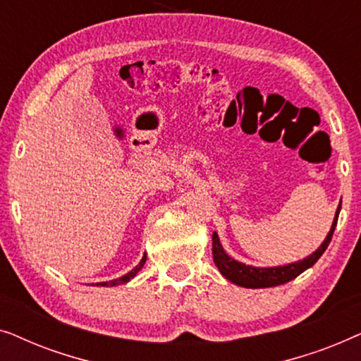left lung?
Masks as SVG:
<instances>
[{
  "label": "left lung",
  "mask_w": 361,
  "mask_h": 361,
  "mask_svg": "<svg viewBox=\"0 0 361 361\" xmlns=\"http://www.w3.org/2000/svg\"><path fill=\"white\" fill-rule=\"evenodd\" d=\"M340 209H342V202H340L337 207V212H335V216H334V224L330 226V231L327 233V236H325L324 243L320 245L312 255H309L307 258L294 261V263H289L284 266H269V268H259V266L245 264L241 263V261H236L235 258H231L230 255H226V251L220 243L219 235H216V231H214V236H212V253H214V263L216 264V268H219L220 273L224 274L230 283L241 286V288L261 289V288H274V286L289 283V281L298 278L300 273H304L305 269H309L310 266L317 263V259L324 255V251L327 250L330 240H332L335 226H337Z\"/></svg>",
  "instance_id": "8db88e82"
}]
</instances>
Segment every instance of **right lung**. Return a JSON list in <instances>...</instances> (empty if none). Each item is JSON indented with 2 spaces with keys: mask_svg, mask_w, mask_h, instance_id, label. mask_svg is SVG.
<instances>
[{
  "mask_svg": "<svg viewBox=\"0 0 361 361\" xmlns=\"http://www.w3.org/2000/svg\"><path fill=\"white\" fill-rule=\"evenodd\" d=\"M146 253H145V256H142L141 258V261L140 263H137V266H135V268H133L130 273H126L125 276H121V278H118V279H113V281H105V283H95V286H103V288H113V286H120V284H126L128 281H131L133 278H135V276L140 273V269L142 268V266H145V263H146ZM93 286V284H92Z\"/></svg>",
  "mask_w": 361,
  "mask_h": 361,
  "instance_id": "obj_1",
  "label": "right lung"
}]
</instances>
